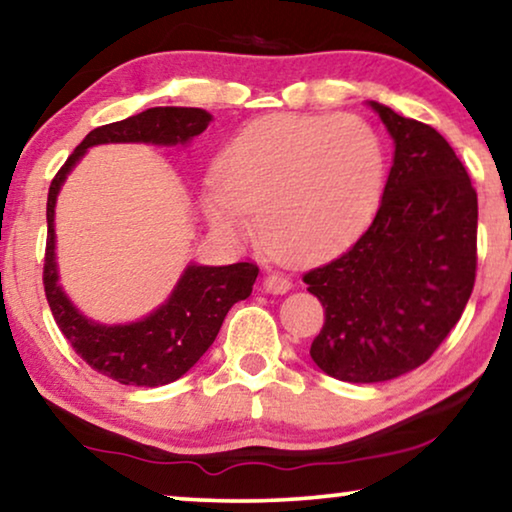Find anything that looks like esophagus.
<instances>
[{"label":"esophagus","mask_w":512,"mask_h":512,"mask_svg":"<svg viewBox=\"0 0 512 512\" xmlns=\"http://www.w3.org/2000/svg\"><path fill=\"white\" fill-rule=\"evenodd\" d=\"M264 289L269 294H287L289 289H292V280L287 276H282V273H269V276L264 278Z\"/></svg>","instance_id":"34e87169"}]
</instances>
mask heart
<instances>
[{"label": "heart", "instance_id": "b5f03b06", "mask_svg": "<svg viewBox=\"0 0 512 512\" xmlns=\"http://www.w3.org/2000/svg\"><path fill=\"white\" fill-rule=\"evenodd\" d=\"M384 144L368 121L273 117L246 128L218 156L207 195L211 223L259 234L289 262H317L356 241L384 188Z\"/></svg>", "mask_w": 512, "mask_h": 512}]
</instances>
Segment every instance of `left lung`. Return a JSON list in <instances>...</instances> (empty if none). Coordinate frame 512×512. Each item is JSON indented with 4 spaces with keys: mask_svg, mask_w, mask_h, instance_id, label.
<instances>
[{
    "mask_svg": "<svg viewBox=\"0 0 512 512\" xmlns=\"http://www.w3.org/2000/svg\"><path fill=\"white\" fill-rule=\"evenodd\" d=\"M370 105L395 142L377 216L347 253L303 273L326 317L312 361L352 384L395 379L437 352L467 308L478 264L467 167L432 126Z\"/></svg>",
    "mask_w": 512,
    "mask_h": 512,
    "instance_id": "obj_1",
    "label": "left lung"
}]
</instances>
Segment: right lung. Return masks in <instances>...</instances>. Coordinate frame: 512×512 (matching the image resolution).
Wrapping results in <instances>:
<instances>
[{"mask_svg":"<svg viewBox=\"0 0 512 512\" xmlns=\"http://www.w3.org/2000/svg\"><path fill=\"white\" fill-rule=\"evenodd\" d=\"M211 114L200 108H151L124 121L98 126L91 131L61 170L48 190V241H45L43 287L52 317L82 361L101 375L126 386H163L179 379L200 361L213 345L223 319L236 301L253 292L259 266L236 262L230 266L190 264L156 312L135 324L105 326L89 322L73 308L57 285L55 262V204L66 174L94 144L151 142L186 144L209 126Z\"/></svg>","mask_w":512,"mask_h":512,"instance_id":"obj_1","label":"right lung"}]
</instances>
